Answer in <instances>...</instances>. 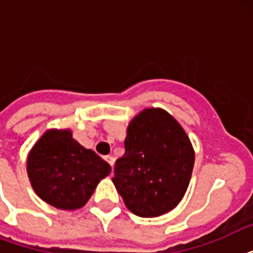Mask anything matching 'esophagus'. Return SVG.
<instances>
[{"label":"esophagus","mask_w":253,"mask_h":253,"mask_svg":"<svg viewBox=\"0 0 253 253\" xmlns=\"http://www.w3.org/2000/svg\"><path fill=\"white\" fill-rule=\"evenodd\" d=\"M105 160H106V162L109 163V164H110V166H111V168H113V166H114V162H115L114 156H111V155H109V156H106V158H105Z\"/></svg>","instance_id":"obj_1"}]
</instances>
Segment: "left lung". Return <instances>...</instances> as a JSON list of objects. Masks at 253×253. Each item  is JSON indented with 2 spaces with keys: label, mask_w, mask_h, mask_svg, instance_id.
Instances as JSON below:
<instances>
[{
  "label": "left lung",
  "mask_w": 253,
  "mask_h": 253,
  "mask_svg": "<svg viewBox=\"0 0 253 253\" xmlns=\"http://www.w3.org/2000/svg\"><path fill=\"white\" fill-rule=\"evenodd\" d=\"M193 167L194 150L184 128L166 110L150 107L127 127L113 182L131 212L154 218L182 200Z\"/></svg>",
  "instance_id": "left-lung-1"
}]
</instances>
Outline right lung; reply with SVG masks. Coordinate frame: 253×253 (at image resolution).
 Listing matches in <instances>:
<instances>
[{"instance_id": "add662e5", "label": "right lung", "mask_w": 253, "mask_h": 253, "mask_svg": "<svg viewBox=\"0 0 253 253\" xmlns=\"http://www.w3.org/2000/svg\"><path fill=\"white\" fill-rule=\"evenodd\" d=\"M111 168L94 151L72 138L71 130H48L27 156V174L38 196L61 210L83 208Z\"/></svg>"}]
</instances>
